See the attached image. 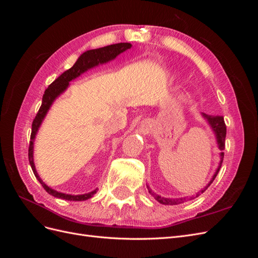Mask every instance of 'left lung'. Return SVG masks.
Returning a JSON list of instances; mask_svg holds the SVG:
<instances>
[{
    "label": "left lung",
    "instance_id": "8db88e82",
    "mask_svg": "<svg viewBox=\"0 0 258 258\" xmlns=\"http://www.w3.org/2000/svg\"><path fill=\"white\" fill-rule=\"evenodd\" d=\"M201 115L207 120V122L209 123V126L211 127V129H212L213 134L215 136V139H216L217 147L221 150V153H220V162H218V167H217L216 171L214 172L212 178H211V181L207 184V186H205L204 188H202L201 190H199L196 195H195V196H191V197H183V198H166V197H161V196H159V195L156 194L155 191H153L150 188V186L147 185L148 192H150L152 196L161 205L174 206V205L183 204V202H185V201H188V200L197 198L198 196H200L202 192H205L207 190L208 187L211 184H212V182L214 181V178L216 177V175L218 173V171H220V169L222 167V162H223V158H224L223 151H224V148H225V138H226V124H225V121H224V117L223 116H218V115L217 116H212V115H208V114H205V113H201Z\"/></svg>",
    "mask_w": 258,
    "mask_h": 258
}]
</instances>
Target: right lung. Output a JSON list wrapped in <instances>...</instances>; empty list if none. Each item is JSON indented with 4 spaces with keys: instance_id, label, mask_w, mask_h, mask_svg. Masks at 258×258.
<instances>
[{
    "instance_id": "1",
    "label": "right lung",
    "mask_w": 258,
    "mask_h": 258,
    "mask_svg": "<svg viewBox=\"0 0 258 258\" xmlns=\"http://www.w3.org/2000/svg\"><path fill=\"white\" fill-rule=\"evenodd\" d=\"M131 44L130 43H118V44H113V45H108L105 46V47H101L97 49H90L83 52L79 59L76 60L74 66L67 70L66 72L62 73L57 80H54L49 86L48 88L45 90L43 100H42V105L38 110L35 118L32 123V132H31V141L29 145V161L31 168H32L33 173L35 177L38 179V182L42 184L44 187V189L47 191L49 195L53 197H57L60 199H64V200H70V201H84L91 198L93 195H95L98 190L96 188L95 190H92L87 194H83V195H70V194H64V192H60L52 189L51 187L48 185H46L43 179L38 175L37 171L35 169L34 165V158H33V151H34V141H35V137L37 135V131L40 129L41 124L44 120V118L47 115L49 108L51 107L52 103L54 102L60 95L63 93L68 87L70 86V82L77 79V77L81 76L83 73L87 72L88 70L96 68L100 64H104L114 60L118 54L121 52L126 51L127 49L131 48Z\"/></svg>"
}]
</instances>
